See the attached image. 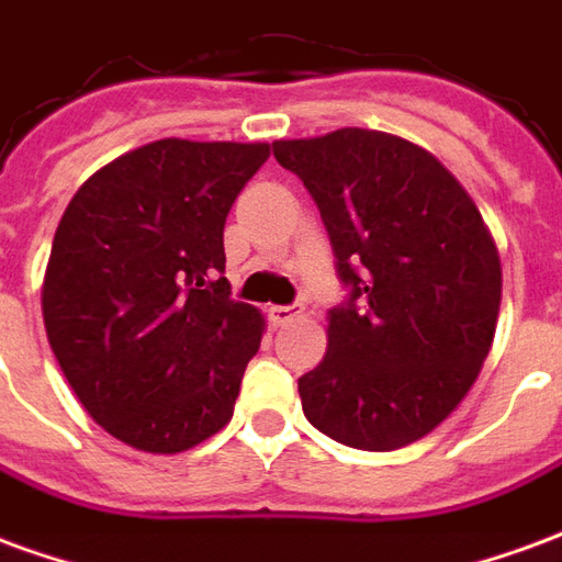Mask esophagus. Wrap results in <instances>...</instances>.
Segmentation results:
<instances>
[{"mask_svg":"<svg viewBox=\"0 0 562 562\" xmlns=\"http://www.w3.org/2000/svg\"><path fill=\"white\" fill-rule=\"evenodd\" d=\"M301 310H294V306H270L268 310V318L273 328H282V325H289L292 318H297Z\"/></svg>","mask_w":562,"mask_h":562,"instance_id":"1","label":"esophagus"}]
</instances>
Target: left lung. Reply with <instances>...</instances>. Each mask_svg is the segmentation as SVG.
<instances>
[{
    "mask_svg": "<svg viewBox=\"0 0 562 562\" xmlns=\"http://www.w3.org/2000/svg\"><path fill=\"white\" fill-rule=\"evenodd\" d=\"M328 228L349 301L328 352L297 379L306 422L394 451L458 409L494 342L503 268L475 201L442 161L373 128L273 140Z\"/></svg>",
    "mask_w": 562,
    "mask_h": 562,
    "instance_id": "1",
    "label": "left lung"
}]
</instances>
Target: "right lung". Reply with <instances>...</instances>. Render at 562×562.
I'll return each mask as SVG.
<instances>
[{
  "instance_id": "right-lung-1",
  "label": "right lung",
  "mask_w": 562,
  "mask_h": 562,
  "mask_svg": "<svg viewBox=\"0 0 562 562\" xmlns=\"http://www.w3.org/2000/svg\"><path fill=\"white\" fill-rule=\"evenodd\" d=\"M268 156L270 144L161 138L68 201L44 328L83 409L120 442L177 454L232 422L265 316L232 301L222 232Z\"/></svg>"
}]
</instances>
